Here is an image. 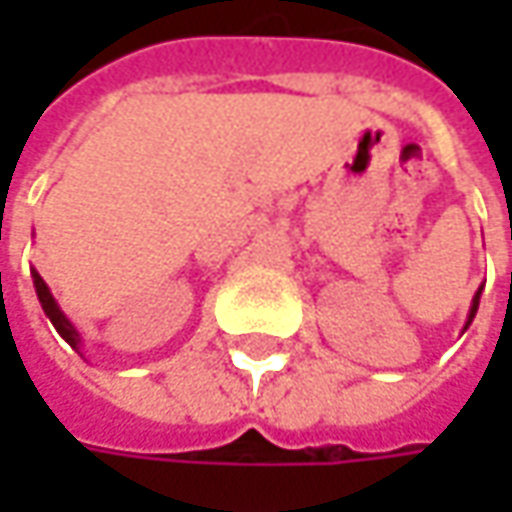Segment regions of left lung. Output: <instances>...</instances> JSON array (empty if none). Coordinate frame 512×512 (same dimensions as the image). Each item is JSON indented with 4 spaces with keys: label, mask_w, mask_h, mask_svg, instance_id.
Listing matches in <instances>:
<instances>
[{
    "label": "left lung",
    "mask_w": 512,
    "mask_h": 512,
    "mask_svg": "<svg viewBox=\"0 0 512 512\" xmlns=\"http://www.w3.org/2000/svg\"><path fill=\"white\" fill-rule=\"evenodd\" d=\"M482 290H484V285L479 287V290H476V296H473V305H470V313H467V322H464V330H467V327H470V322L476 319V310H479V299H482Z\"/></svg>",
    "instance_id": "left-lung-1"
}]
</instances>
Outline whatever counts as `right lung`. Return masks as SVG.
<instances>
[{"mask_svg":"<svg viewBox=\"0 0 512 512\" xmlns=\"http://www.w3.org/2000/svg\"><path fill=\"white\" fill-rule=\"evenodd\" d=\"M30 276H33V287H36V296H39V305H42V310H45V316L50 319V325L56 327V333L65 339V342L76 350V353H82V333L73 327V322H70L68 316L62 313V307H59V302L53 299V293H50V287L45 285V279L36 273V270H30Z\"/></svg>","mask_w":512,"mask_h":512,"instance_id":"right-lung-1","label":"right lung"}]
</instances>
